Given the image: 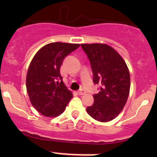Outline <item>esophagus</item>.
Here are the masks:
<instances>
[{
	"instance_id": "1",
	"label": "esophagus",
	"mask_w": 157,
	"mask_h": 157,
	"mask_svg": "<svg viewBox=\"0 0 157 157\" xmlns=\"http://www.w3.org/2000/svg\"><path fill=\"white\" fill-rule=\"evenodd\" d=\"M85 93H86V92H85L83 90H79V91H78V94L80 95V96H82V95H84Z\"/></svg>"
}]
</instances>
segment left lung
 I'll use <instances>...</instances> for the list:
<instances>
[{"instance_id":"left-lung-1","label":"left lung","mask_w":157,"mask_h":157,"mask_svg":"<svg viewBox=\"0 0 157 157\" xmlns=\"http://www.w3.org/2000/svg\"><path fill=\"white\" fill-rule=\"evenodd\" d=\"M91 64L93 82L102 86L93 95L94 103L86 112L95 120L107 122L116 118L129 96L130 73L122 57L110 45L103 43L81 44Z\"/></svg>"}]
</instances>
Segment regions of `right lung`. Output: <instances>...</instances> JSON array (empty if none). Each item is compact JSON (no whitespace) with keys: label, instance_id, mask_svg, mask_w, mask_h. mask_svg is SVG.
<instances>
[{"label":"right lung","instance_id":"1","mask_svg":"<svg viewBox=\"0 0 157 157\" xmlns=\"http://www.w3.org/2000/svg\"><path fill=\"white\" fill-rule=\"evenodd\" d=\"M80 44L52 42L36 52L26 74V90L31 104L42 115L58 116L65 110L73 93L62 81L60 68L64 58Z\"/></svg>","mask_w":157,"mask_h":157}]
</instances>
